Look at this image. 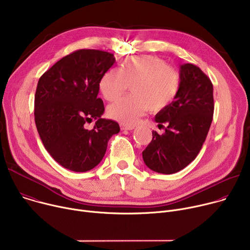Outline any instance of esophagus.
Segmentation results:
<instances>
[{"mask_svg": "<svg viewBox=\"0 0 250 250\" xmlns=\"http://www.w3.org/2000/svg\"><path fill=\"white\" fill-rule=\"evenodd\" d=\"M121 128L123 130H131V129L134 128V125H122Z\"/></svg>", "mask_w": 250, "mask_h": 250, "instance_id": "34e87169", "label": "esophagus"}]
</instances>
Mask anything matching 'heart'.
Wrapping results in <instances>:
<instances>
[{
	"mask_svg": "<svg viewBox=\"0 0 250 250\" xmlns=\"http://www.w3.org/2000/svg\"><path fill=\"white\" fill-rule=\"evenodd\" d=\"M128 84L131 95L107 108L111 119L125 125L132 124L147 109L150 112L166 109L179 92L180 76L161 58L133 56L122 62L120 70H107L99 86L104 98L112 102L125 92Z\"/></svg>",
	"mask_w": 250,
	"mask_h": 250,
	"instance_id": "obj_1",
	"label": "heart"
}]
</instances>
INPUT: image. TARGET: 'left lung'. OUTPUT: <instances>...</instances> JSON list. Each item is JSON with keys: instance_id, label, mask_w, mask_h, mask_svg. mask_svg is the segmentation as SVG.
<instances>
[{"instance_id": "obj_1", "label": "left lung", "mask_w": 250, "mask_h": 250, "mask_svg": "<svg viewBox=\"0 0 250 250\" xmlns=\"http://www.w3.org/2000/svg\"><path fill=\"white\" fill-rule=\"evenodd\" d=\"M180 88L175 100L154 121L167 124L166 132L152 131L143 151L146 166L165 174L175 173L197 156L208 133L214 110L213 86L209 78L192 63L180 65Z\"/></svg>"}]
</instances>
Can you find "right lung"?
<instances>
[{
    "label": "right lung",
    "mask_w": 250,
    "mask_h": 250,
    "mask_svg": "<svg viewBox=\"0 0 250 250\" xmlns=\"http://www.w3.org/2000/svg\"><path fill=\"white\" fill-rule=\"evenodd\" d=\"M112 54L78 50L57 62L39 80L35 95V122L44 148L64 168L84 172L97 167L107 142L119 133L117 122L102 119L98 98L103 75L115 63ZM97 122L92 130L84 124Z\"/></svg>",
    "instance_id": "right-lung-1"
}]
</instances>
